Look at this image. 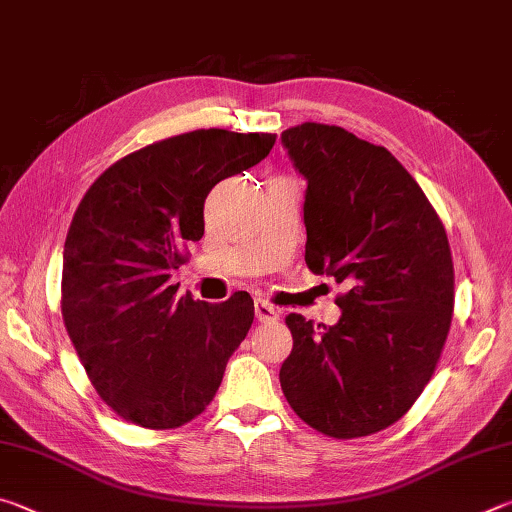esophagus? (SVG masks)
<instances>
[{"instance_id": "34e87169", "label": "esophagus", "mask_w": 512, "mask_h": 512, "mask_svg": "<svg viewBox=\"0 0 512 512\" xmlns=\"http://www.w3.org/2000/svg\"><path fill=\"white\" fill-rule=\"evenodd\" d=\"M255 318L259 323H275L280 318V309L264 298H255Z\"/></svg>"}]
</instances>
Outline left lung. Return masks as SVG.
Wrapping results in <instances>:
<instances>
[{"mask_svg": "<svg viewBox=\"0 0 512 512\" xmlns=\"http://www.w3.org/2000/svg\"><path fill=\"white\" fill-rule=\"evenodd\" d=\"M307 180L305 262L343 284L339 323L289 314L282 393L309 427L359 438L391 427L436 370L454 311L445 225L391 151L341 126L287 128Z\"/></svg>", "mask_w": 512, "mask_h": 512, "instance_id": "8db88e82", "label": "left lung"}]
</instances>
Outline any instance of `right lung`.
<instances>
[{"label":"right lung","instance_id":"add662e5","mask_svg":"<svg viewBox=\"0 0 512 512\" xmlns=\"http://www.w3.org/2000/svg\"><path fill=\"white\" fill-rule=\"evenodd\" d=\"M275 135L201 128L144 146L94 180L69 225L63 320L85 372L119 418L146 429L194 420L246 339L253 298H176L171 268L205 232L223 178L262 162Z\"/></svg>","mask_w":512,"mask_h":512}]
</instances>
